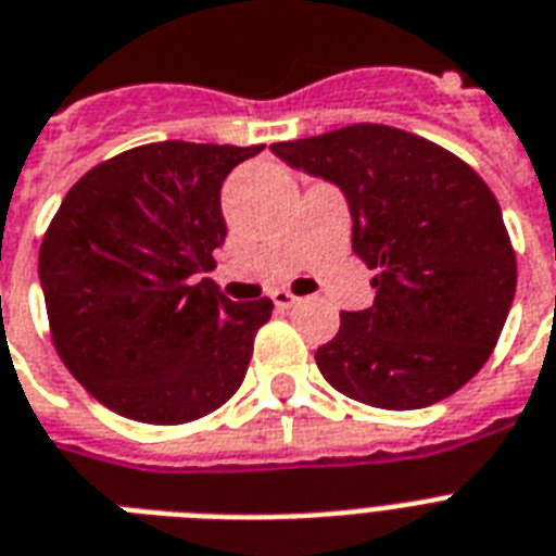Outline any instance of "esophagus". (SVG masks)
I'll return each instance as SVG.
<instances>
[{"label":"esophagus","mask_w":556,"mask_h":556,"mask_svg":"<svg viewBox=\"0 0 556 556\" xmlns=\"http://www.w3.org/2000/svg\"><path fill=\"white\" fill-rule=\"evenodd\" d=\"M270 300H274V305H277L279 311H286V308H293V305L300 302V296H293L291 291H274L270 293Z\"/></svg>","instance_id":"1"}]
</instances>
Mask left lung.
<instances>
[{"mask_svg": "<svg viewBox=\"0 0 556 556\" xmlns=\"http://www.w3.org/2000/svg\"><path fill=\"white\" fill-rule=\"evenodd\" d=\"M270 151L340 185L354 254L377 270L371 308L342 311L337 337L317 349L325 380L388 410L459 391L497 345L517 288V256L489 185L445 148L374 122Z\"/></svg>", "mask_w": 556, "mask_h": 556, "instance_id": "8db88e82", "label": "left lung"}]
</instances>
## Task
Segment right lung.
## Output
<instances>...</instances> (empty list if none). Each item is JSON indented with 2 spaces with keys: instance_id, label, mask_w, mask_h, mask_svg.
Wrapping results in <instances>:
<instances>
[{
  "instance_id": "right-lung-1",
  "label": "right lung",
  "mask_w": 556,
  "mask_h": 556,
  "mask_svg": "<svg viewBox=\"0 0 556 556\" xmlns=\"http://www.w3.org/2000/svg\"><path fill=\"white\" fill-rule=\"evenodd\" d=\"M263 146L151 142L99 162L65 193L39 248L59 359L122 417L179 426L242 386L274 302L211 279L225 176Z\"/></svg>"
}]
</instances>
